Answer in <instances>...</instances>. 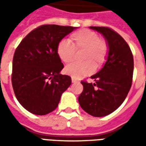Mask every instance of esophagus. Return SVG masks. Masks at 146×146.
<instances>
[{"instance_id":"esophagus-1","label":"esophagus","mask_w":146,"mask_h":146,"mask_svg":"<svg viewBox=\"0 0 146 146\" xmlns=\"http://www.w3.org/2000/svg\"><path fill=\"white\" fill-rule=\"evenodd\" d=\"M71 81H72V83H74V84H76V83H79V80H76V79H74V78H72V79H71Z\"/></svg>"}]
</instances>
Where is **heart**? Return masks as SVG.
Here are the masks:
<instances>
[{
    "label": "heart",
    "mask_w": 146,
    "mask_h": 146,
    "mask_svg": "<svg viewBox=\"0 0 146 146\" xmlns=\"http://www.w3.org/2000/svg\"><path fill=\"white\" fill-rule=\"evenodd\" d=\"M83 49L81 59L84 62L69 65L65 68L66 74L74 79H81L89 76L97 68L106 62L109 45L106 40L100 38L95 31L80 29L70 36V41L62 40L57 45V54L66 64L72 62L76 57V50Z\"/></svg>",
    "instance_id": "heart-1"
}]
</instances>
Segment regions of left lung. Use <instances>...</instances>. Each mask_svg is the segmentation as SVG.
Masks as SVG:
<instances>
[{"label": "left lung", "mask_w": 146, "mask_h": 146, "mask_svg": "<svg viewBox=\"0 0 146 146\" xmlns=\"http://www.w3.org/2000/svg\"><path fill=\"white\" fill-rule=\"evenodd\" d=\"M106 40L107 61L102 70L91 76L95 83L81 81L84 89L78 101L81 108L94 117L106 116L117 110L132 86L133 56L124 39L106 27H90Z\"/></svg>", "instance_id": "8db88e82"}]
</instances>
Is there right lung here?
<instances>
[{
	"instance_id": "obj_1",
	"label": "right lung",
	"mask_w": 146,
	"mask_h": 146,
	"mask_svg": "<svg viewBox=\"0 0 146 146\" xmlns=\"http://www.w3.org/2000/svg\"><path fill=\"white\" fill-rule=\"evenodd\" d=\"M76 27L41 25L27 34L14 52L12 86L16 98L27 110L44 115L58 107L62 93L71 84L57 54V45Z\"/></svg>"
}]
</instances>
